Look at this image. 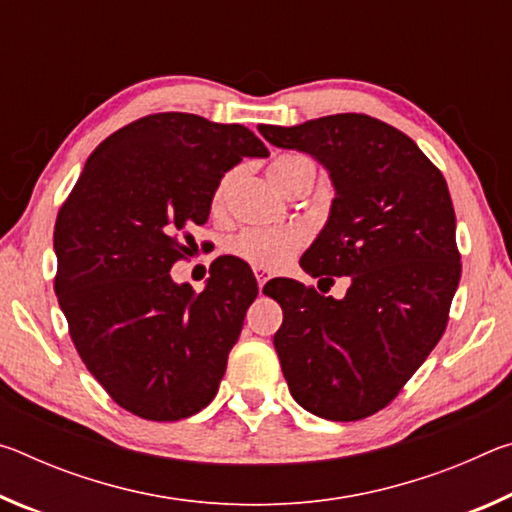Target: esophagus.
<instances>
[{
  "instance_id": "esophagus-1",
  "label": "esophagus",
  "mask_w": 512,
  "mask_h": 512,
  "mask_svg": "<svg viewBox=\"0 0 512 512\" xmlns=\"http://www.w3.org/2000/svg\"><path fill=\"white\" fill-rule=\"evenodd\" d=\"M255 277H257V284H259V289L264 287V284L271 280V271H266V268H259V266H255Z\"/></svg>"
}]
</instances>
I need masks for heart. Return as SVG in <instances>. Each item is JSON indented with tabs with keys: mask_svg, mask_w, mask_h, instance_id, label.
<instances>
[{
	"mask_svg": "<svg viewBox=\"0 0 512 512\" xmlns=\"http://www.w3.org/2000/svg\"><path fill=\"white\" fill-rule=\"evenodd\" d=\"M314 176V162H311L307 155L300 153H284L268 164V178H271L277 192L282 194L298 183H305L311 187ZM230 183L232 173H228V176L216 185L212 196L214 210H221L225 205ZM302 246H305V232L300 228H246L228 241L230 255L244 259L246 264L266 268V271L282 266L287 259L296 255Z\"/></svg>",
	"mask_w": 512,
	"mask_h": 512,
	"instance_id": "b5f03b06",
	"label": "heart"
}]
</instances>
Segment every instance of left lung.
Instances as JSON below:
<instances>
[{
	"mask_svg": "<svg viewBox=\"0 0 512 512\" xmlns=\"http://www.w3.org/2000/svg\"><path fill=\"white\" fill-rule=\"evenodd\" d=\"M257 128L329 171L336 198L300 266L332 284V274L350 275L341 300L296 280L264 287L284 314L273 336L284 379L318 418H368L395 400L447 327L461 280L452 196L418 144L375 117Z\"/></svg>",
	"mask_w": 512,
	"mask_h": 512,
	"instance_id": "left-lung-1",
	"label": "left lung"
}]
</instances>
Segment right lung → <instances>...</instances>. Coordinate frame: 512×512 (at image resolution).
<instances>
[{
  "label": "right lung",
  "instance_id": "obj_1",
  "mask_svg": "<svg viewBox=\"0 0 512 512\" xmlns=\"http://www.w3.org/2000/svg\"><path fill=\"white\" fill-rule=\"evenodd\" d=\"M241 124L158 112L106 137L56 219L54 289L76 352L121 409L173 422L219 391L257 282L219 257L201 293L171 280L223 173L266 158Z\"/></svg>",
  "mask_w": 512,
  "mask_h": 512
}]
</instances>
